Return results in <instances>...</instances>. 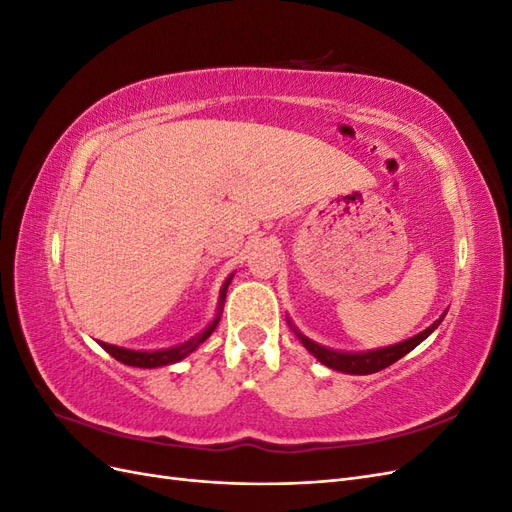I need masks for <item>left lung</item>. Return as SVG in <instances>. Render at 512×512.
Wrapping results in <instances>:
<instances>
[{
  "label": "left lung",
  "instance_id": "8db88e82",
  "mask_svg": "<svg viewBox=\"0 0 512 512\" xmlns=\"http://www.w3.org/2000/svg\"><path fill=\"white\" fill-rule=\"evenodd\" d=\"M444 316H446V309H444V314L431 324V327H427L421 333H416L414 337L404 339V342L393 344V346L365 350V352H339V350H331L327 346H320V344L314 342V339L305 337L297 327H294L290 318H286V322L290 324V329L294 331V335L301 339V344L309 352H312L322 365H327L329 369H335V371H344V374H350V376H367V374H376V371L393 365L395 361L401 359V356H406L418 344L425 342V339L440 327V322L444 320Z\"/></svg>",
  "mask_w": 512,
  "mask_h": 512
}]
</instances>
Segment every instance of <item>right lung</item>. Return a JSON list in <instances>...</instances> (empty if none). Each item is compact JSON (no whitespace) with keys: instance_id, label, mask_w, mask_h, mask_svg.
<instances>
[{"instance_id":"add662e5","label":"right lung","mask_w":512,"mask_h":512,"mask_svg":"<svg viewBox=\"0 0 512 512\" xmlns=\"http://www.w3.org/2000/svg\"><path fill=\"white\" fill-rule=\"evenodd\" d=\"M232 275L230 273L226 277V282L222 284V290H220V301H218V314H215V318L207 324V327L196 333L194 337H190L188 342H183L179 346H170V348H162V350H130V348H121V346H113V344H106V342H98L108 354L113 356V359L121 361L123 365H132V367H143V369H153V367H162V365H173V363H179L183 361L185 356L192 354L200 344L205 342V339L215 331V327H218L220 322V316H222V309H224V301H226V290L232 282Z\"/></svg>"}]
</instances>
